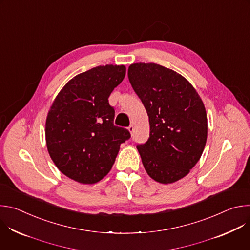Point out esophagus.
I'll return each instance as SVG.
<instances>
[{
	"instance_id": "obj_1",
	"label": "esophagus",
	"mask_w": 250,
	"mask_h": 250,
	"mask_svg": "<svg viewBox=\"0 0 250 250\" xmlns=\"http://www.w3.org/2000/svg\"><path fill=\"white\" fill-rule=\"evenodd\" d=\"M128 130H129V132L132 134V132H133V130H134V126H133L132 125H130L128 126Z\"/></svg>"
}]
</instances>
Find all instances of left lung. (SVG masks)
Here are the masks:
<instances>
[{
	"instance_id": "obj_1",
	"label": "left lung",
	"mask_w": 250,
	"mask_h": 250,
	"mask_svg": "<svg viewBox=\"0 0 250 250\" xmlns=\"http://www.w3.org/2000/svg\"><path fill=\"white\" fill-rule=\"evenodd\" d=\"M127 76L149 118V138L136 146L145 169L162 184L182 179L206 146L208 120L203 101L182 75L159 64H131Z\"/></svg>"
}]
</instances>
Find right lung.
Segmentation results:
<instances>
[{
  "mask_svg": "<svg viewBox=\"0 0 250 250\" xmlns=\"http://www.w3.org/2000/svg\"><path fill=\"white\" fill-rule=\"evenodd\" d=\"M125 76V66L92 68L71 79L48 112L45 138L56 167L82 184L102 180L112 169L120 146L130 138L126 128L114 125L109 104L113 90Z\"/></svg>",
  "mask_w": 250,
  "mask_h": 250,
  "instance_id": "right-lung-1",
  "label": "right lung"
}]
</instances>
